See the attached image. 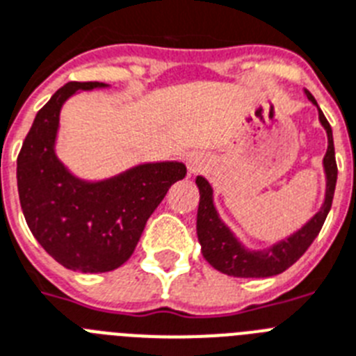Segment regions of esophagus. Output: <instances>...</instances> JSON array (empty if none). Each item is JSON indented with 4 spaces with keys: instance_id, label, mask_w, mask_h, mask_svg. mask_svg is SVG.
<instances>
[{
    "instance_id": "esophagus-1",
    "label": "esophagus",
    "mask_w": 356,
    "mask_h": 356,
    "mask_svg": "<svg viewBox=\"0 0 356 356\" xmlns=\"http://www.w3.org/2000/svg\"><path fill=\"white\" fill-rule=\"evenodd\" d=\"M188 168H190L192 173L199 172V170L203 168V161H201L197 155H190V157H188Z\"/></svg>"
}]
</instances>
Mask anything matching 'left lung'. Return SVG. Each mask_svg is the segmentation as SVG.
Wrapping results in <instances>:
<instances>
[{
  "mask_svg": "<svg viewBox=\"0 0 356 356\" xmlns=\"http://www.w3.org/2000/svg\"><path fill=\"white\" fill-rule=\"evenodd\" d=\"M307 98L318 108V104L309 91ZM318 118L327 133V152L323 157L325 170V199L318 212L300 228L298 232L291 234L287 239H282L276 245L263 250H248L239 243L238 238L230 232V228L221 221L218 210L213 207L212 186L207 179L199 175L195 184L199 188V208H197V238L201 243V252L204 259L219 273L234 276V278H268L287 270L293 263L298 261L303 252L311 247L314 238L322 230V225L327 218L331 204H333L334 186H337V161H334L333 129L327 118L318 109Z\"/></svg>",
  "mask_w": 356,
  "mask_h": 356,
  "instance_id": "1",
  "label": "left lung"
}]
</instances>
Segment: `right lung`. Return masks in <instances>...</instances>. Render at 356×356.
Returning <instances> with one entry per match:
<instances>
[{"label":"right lung","instance_id":"obj_1","mask_svg":"<svg viewBox=\"0 0 356 356\" xmlns=\"http://www.w3.org/2000/svg\"><path fill=\"white\" fill-rule=\"evenodd\" d=\"M69 82L38 111L18 155L23 216L38 243L60 265L80 273H109L129 259L146 221L170 186L186 175L183 163L138 164L106 181L74 177L54 153L60 109L78 89Z\"/></svg>","mask_w":356,"mask_h":356}]
</instances>
